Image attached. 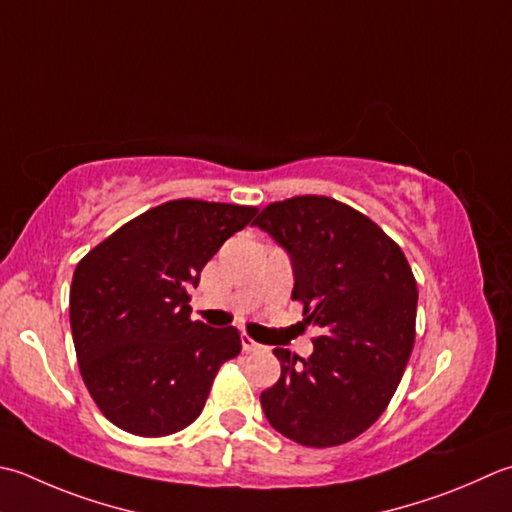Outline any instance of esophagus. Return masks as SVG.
Returning a JSON list of instances; mask_svg holds the SVG:
<instances>
[{
    "instance_id": "1",
    "label": "esophagus",
    "mask_w": 512,
    "mask_h": 512,
    "mask_svg": "<svg viewBox=\"0 0 512 512\" xmlns=\"http://www.w3.org/2000/svg\"><path fill=\"white\" fill-rule=\"evenodd\" d=\"M242 348L246 350V353H257V350H262L264 346L257 344L255 339H250L248 335H242Z\"/></svg>"
}]
</instances>
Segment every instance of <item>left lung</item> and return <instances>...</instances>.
I'll list each match as a JSON object with an SVG mask.
<instances>
[{
  "mask_svg": "<svg viewBox=\"0 0 512 512\" xmlns=\"http://www.w3.org/2000/svg\"><path fill=\"white\" fill-rule=\"evenodd\" d=\"M284 248L293 299L319 328L313 355H273L282 377L259 397L268 424L313 448L346 444L377 422L415 344L417 284L382 228L337 199L304 195L266 206L253 222Z\"/></svg>",
  "mask_w": 512,
  "mask_h": 512,
  "instance_id": "left-lung-1",
  "label": "left lung"
}]
</instances>
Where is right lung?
Segmentation results:
<instances>
[{
  "label": "right lung",
  "mask_w": 512,
  "mask_h": 512,
  "mask_svg": "<svg viewBox=\"0 0 512 512\" xmlns=\"http://www.w3.org/2000/svg\"><path fill=\"white\" fill-rule=\"evenodd\" d=\"M257 208L177 199L135 217L77 264L70 330L84 384L126 433L164 437L202 413L239 330L190 319L188 290Z\"/></svg>",
  "instance_id": "obj_1"
}]
</instances>
